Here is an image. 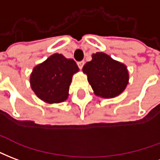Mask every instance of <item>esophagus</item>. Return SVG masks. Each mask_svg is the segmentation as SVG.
<instances>
[{"label":"esophagus","instance_id":"34e87169","mask_svg":"<svg viewBox=\"0 0 160 160\" xmlns=\"http://www.w3.org/2000/svg\"><path fill=\"white\" fill-rule=\"evenodd\" d=\"M78 66L79 69H82L84 66V61H79V62H78Z\"/></svg>","mask_w":160,"mask_h":160}]
</instances>
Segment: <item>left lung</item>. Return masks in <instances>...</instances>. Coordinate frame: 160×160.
Masks as SVG:
<instances>
[{
  "label": "left lung",
  "mask_w": 160,
  "mask_h": 160,
  "mask_svg": "<svg viewBox=\"0 0 160 160\" xmlns=\"http://www.w3.org/2000/svg\"><path fill=\"white\" fill-rule=\"evenodd\" d=\"M82 72L88 76L94 94L102 98L119 95L129 82L126 66L105 53H94L91 61L82 67Z\"/></svg>",
  "instance_id": "1"
}]
</instances>
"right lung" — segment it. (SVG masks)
Masks as SVG:
<instances>
[{"mask_svg": "<svg viewBox=\"0 0 160 160\" xmlns=\"http://www.w3.org/2000/svg\"><path fill=\"white\" fill-rule=\"evenodd\" d=\"M79 71L72 59L54 53L34 67L30 81L34 93L47 103H60L68 98L72 76Z\"/></svg>", "mask_w": 160, "mask_h": 160, "instance_id": "1", "label": "right lung"}]
</instances>
